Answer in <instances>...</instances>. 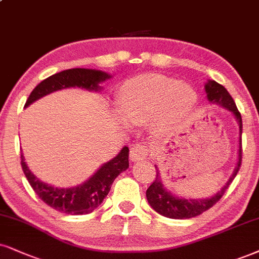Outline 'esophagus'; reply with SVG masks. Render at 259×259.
Listing matches in <instances>:
<instances>
[{
  "mask_svg": "<svg viewBox=\"0 0 259 259\" xmlns=\"http://www.w3.org/2000/svg\"><path fill=\"white\" fill-rule=\"evenodd\" d=\"M149 148L146 143H139V145H135L130 149V160L133 162L140 161V160L146 159L148 156Z\"/></svg>",
  "mask_w": 259,
  "mask_h": 259,
  "instance_id": "1",
  "label": "esophagus"
}]
</instances>
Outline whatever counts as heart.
Listing matches in <instances>:
<instances>
[{
    "label": "heart",
    "mask_w": 259,
    "mask_h": 259,
    "mask_svg": "<svg viewBox=\"0 0 259 259\" xmlns=\"http://www.w3.org/2000/svg\"><path fill=\"white\" fill-rule=\"evenodd\" d=\"M197 105V94L190 84L162 75H142L120 88L117 107L133 124L153 118L155 129L169 132L181 126Z\"/></svg>",
    "instance_id": "b5f03b06"
}]
</instances>
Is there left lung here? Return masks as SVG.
<instances>
[{
  "instance_id": "left-lung-1",
  "label": "left lung",
  "mask_w": 259,
  "mask_h": 259,
  "mask_svg": "<svg viewBox=\"0 0 259 259\" xmlns=\"http://www.w3.org/2000/svg\"><path fill=\"white\" fill-rule=\"evenodd\" d=\"M204 90L205 93H207V99L209 103L218 104V105L230 111L234 116L235 120H237L239 125V149L237 166H235L234 171L230 177V179H228V182L219 190L217 194L208 198H184L173 195L169 190H167V188H165L158 166H155L156 178L154 179L152 185L147 189L146 196L150 207L156 212H159L160 215H162V217L183 220V219H191L197 217V215H201L202 212H204L209 208H211L224 196L226 190L228 189V186L233 182L239 168H240L241 130H243V122H241L240 112H239L237 106H235V103L233 98L231 97V94L228 93L227 90L222 84L218 83L217 81L208 80V82L204 84Z\"/></svg>"
}]
</instances>
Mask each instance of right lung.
<instances>
[{
  "instance_id": "obj_1",
  "label": "right lung",
  "mask_w": 259,
  "mask_h": 259,
  "mask_svg": "<svg viewBox=\"0 0 259 259\" xmlns=\"http://www.w3.org/2000/svg\"><path fill=\"white\" fill-rule=\"evenodd\" d=\"M110 77L111 75L105 71L86 68L63 70L42 80L29 94L25 107H28L48 94L64 88L78 87L90 92H99L103 88L100 83L105 82ZM21 167L35 194L51 208L64 214H90L103 203L114 179L129 167V148L123 147L113 159L103 163L91 178L73 188H57L41 182L28 168L22 153Z\"/></svg>"
}]
</instances>
